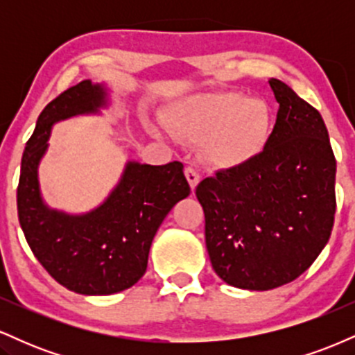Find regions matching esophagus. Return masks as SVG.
Masks as SVG:
<instances>
[{
	"label": "esophagus",
	"mask_w": 355,
	"mask_h": 355,
	"mask_svg": "<svg viewBox=\"0 0 355 355\" xmlns=\"http://www.w3.org/2000/svg\"><path fill=\"white\" fill-rule=\"evenodd\" d=\"M185 177H187V182H189L191 191H193L195 189H197L198 182H200V175H198V172L195 168H191V166H187Z\"/></svg>",
	"instance_id": "obj_1"
}]
</instances>
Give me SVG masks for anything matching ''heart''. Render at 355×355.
Returning <instances> with one entry per match:
<instances>
[{
	"instance_id": "obj_1",
	"label": "heart",
	"mask_w": 355,
	"mask_h": 355,
	"mask_svg": "<svg viewBox=\"0 0 355 355\" xmlns=\"http://www.w3.org/2000/svg\"><path fill=\"white\" fill-rule=\"evenodd\" d=\"M168 128L189 141H202L209 164L232 170L263 152L272 133V113L266 101L239 92L200 93L175 107Z\"/></svg>"
}]
</instances>
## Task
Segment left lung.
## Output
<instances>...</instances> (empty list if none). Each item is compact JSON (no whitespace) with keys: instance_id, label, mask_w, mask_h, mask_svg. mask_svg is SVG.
<instances>
[{"instance_id":"left-lung-1","label":"left lung","mask_w":355,"mask_h":355,"mask_svg":"<svg viewBox=\"0 0 355 355\" xmlns=\"http://www.w3.org/2000/svg\"><path fill=\"white\" fill-rule=\"evenodd\" d=\"M268 85L279 110L263 152L195 191L215 274L245 291L304 274L329 242L336 214V158L320 113L284 81Z\"/></svg>"}]
</instances>
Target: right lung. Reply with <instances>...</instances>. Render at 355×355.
Segmentation results:
<instances>
[{"label":"right lung","mask_w":355,"mask_h":355,"mask_svg":"<svg viewBox=\"0 0 355 355\" xmlns=\"http://www.w3.org/2000/svg\"><path fill=\"white\" fill-rule=\"evenodd\" d=\"M105 83L85 80L48 103L21 158L18 218L28 245L56 282L81 295H110L141 279L152 240L175 203L190 195L180 162L128 160L108 197L85 214L51 209L40 187V164L53 125L110 107Z\"/></svg>","instance_id":"obj_1"}]
</instances>
